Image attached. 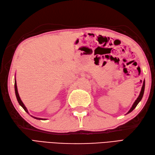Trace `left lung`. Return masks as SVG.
<instances>
[{
	"label": "left lung",
	"instance_id": "8db88e82",
	"mask_svg": "<svg viewBox=\"0 0 155 155\" xmlns=\"http://www.w3.org/2000/svg\"><path fill=\"white\" fill-rule=\"evenodd\" d=\"M145 80H144V81H143V86H142V88H141V90L140 94H139V95L137 97V99L135 100V101L134 102V103L133 104V105H132L131 108H130V110L128 111V112L127 113V114H129V113H130L131 111H133L134 110V108L137 107V105L138 104V103L142 99V97L143 96V94H144V91H145Z\"/></svg>",
	"mask_w": 155,
	"mask_h": 155
}]
</instances>
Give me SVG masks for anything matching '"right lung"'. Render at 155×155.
<instances>
[{"mask_svg":"<svg viewBox=\"0 0 155 155\" xmlns=\"http://www.w3.org/2000/svg\"><path fill=\"white\" fill-rule=\"evenodd\" d=\"M14 89H15V93H16V99H17V100H18V102L19 103V104H20V106L23 108L24 109V110L27 112V113H28L29 114V112H28V109L26 108V107H25V105L24 104V103H23V102L21 101V99H20V96H19V94H18V89H17V85H16V80H15V83H14ZM33 118H35V119H37V120H46V119H43V118H36V117H34V116H32Z\"/></svg>","mask_w":155,"mask_h":155,"instance_id":"1","label":"right lung"}]
</instances>
